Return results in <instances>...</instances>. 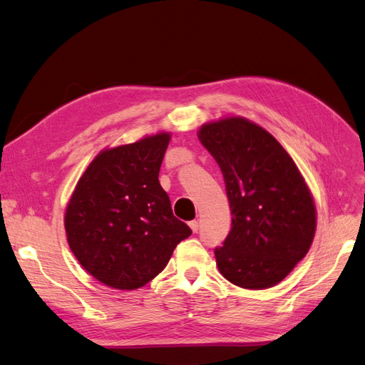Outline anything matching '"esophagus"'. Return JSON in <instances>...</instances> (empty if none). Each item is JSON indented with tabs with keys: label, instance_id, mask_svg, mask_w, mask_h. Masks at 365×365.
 <instances>
[{
	"label": "esophagus",
	"instance_id": "esophagus-1",
	"mask_svg": "<svg viewBox=\"0 0 365 365\" xmlns=\"http://www.w3.org/2000/svg\"><path fill=\"white\" fill-rule=\"evenodd\" d=\"M188 225H190V228H191L192 232H197V231H199V222H197V221H190Z\"/></svg>",
	"mask_w": 365,
	"mask_h": 365
}]
</instances>
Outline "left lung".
<instances>
[{
    "instance_id": "1",
    "label": "left lung",
    "mask_w": 365,
    "mask_h": 365,
    "mask_svg": "<svg viewBox=\"0 0 365 365\" xmlns=\"http://www.w3.org/2000/svg\"><path fill=\"white\" fill-rule=\"evenodd\" d=\"M197 137L221 168L232 215L224 246L215 249L220 272L249 290L278 284L305 258L317 230L301 170L265 128L243 116L203 123Z\"/></svg>"
}]
</instances>
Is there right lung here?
Instances as JSON below:
<instances>
[{
    "label": "right lung",
    "mask_w": 365,
    "mask_h": 365,
    "mask_svg": "<svg viewBox=\"0 0 365 365\" xmlns=\"http://www.w3.org/2000/svg\"><path fill=\"white\" fill-rule=\"evenodd\" d=\"M170 133L106 147L78 180L64 210L69 247L100 283L135 290L163 271L191 230L159 182Z\"/></svg>",
    "instance_id": "obj_1"
}]
</instances>
